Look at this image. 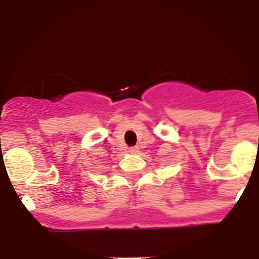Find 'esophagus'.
I'll use <instances>...</instances> for the list:
<instances>
[{
  "label": "esophagus",
  "mask_w": 259,
  "mask_h": 259,
  "mask_svg": "<svg viewBox=\"0 0 259 259\" xmlns=\"http://www.w3.org/2000/svg\"><path fill=\"white\" fill-rule=\"evenodd\" d=\"M129 152L132 153V154L138 153V152H139V147H138V146H133V147H130V148H129Z\"/></svg>",
  "instance_id": "1"
}]
</instances>
